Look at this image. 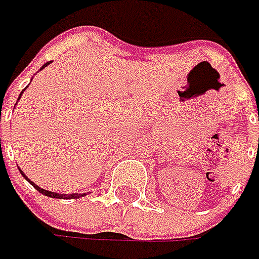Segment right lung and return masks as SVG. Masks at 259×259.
<instances>
[{"label": "right lung", "mask_w": 259, "mask_h": 259, "mask_svg": "<svg viewBox=\"0 0 259 259\" xmlns=\"http://www.w3.org/2000/svg\"><path fill=\"white\" fill-rule=\"evenodd\" d=\"M49 65H50V62H47V63H45V65L41 66V69H45L46 66H49ZM41 69H40V70H41ZM24 91H25V89H24ZM24 91H23V92H24ZM23 92L20 94V96H18V99H17V101H20V98H21V95H23ZM20 173H21V176L24 177V179H25V180H27V182H28V183L31 184L33 187H35V190H38L40 193L45 194V196H49V197H55V199H79V197H82V196H86V193L62 194V193H55V192H49V190H45V189H41L40 186H37V184H35V183H33V182H31V180H30V179H28V177H27V176H25V174L23 173L21 170H20Z\"/></svg>", "instance_id": "obj_1"}]
</instances>
